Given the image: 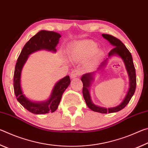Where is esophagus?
<instances>
[{
  "instance_id": "34e87169",
  "label": "esophagus",
  "mask_w": 148,
  "mask_h": 148,
  "mask_svg": "<svg viewBox=\"0 0 148 148\" xmlns=\"http://www.w3.org/2000/svg\"><path fill=\"white\" fill-rule=\"evenodd\" d=\"M79 71L77 70H74L73 71H72L71 73V78H75V77H78L79 76Z\"/></svg>"
}]
</instances>
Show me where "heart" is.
Here are the masks:
<instances>
[{"mask_svg": "<svg viewBox=\"0 0 148 148\" xmlns=\"http://www.w3.org/2000/svg\"><path fill=\"white\" fill-rule=\"evenodd\" d=\"M97 44L96 42L92 40L78 42L74 44V46L71 47L70 49V53L73 57L86 58L93 53L97 48ZM100 54H101L100 51H95L93 57H92L91 61L89 62V66H91L94 63L95 61L100 56Z\"/></svg>", "mask_w": 148, "mask_h": 148, "instance_id": "b5f03b06", "label": "heart"}]
</instances>
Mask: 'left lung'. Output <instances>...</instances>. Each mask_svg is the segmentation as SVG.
<instances>
[{"label":"left lung","instance_id":"left-lung-1","mask_svg":"<svg viewBox=\"0 0 148 148\" xmlns=\"http://www.w3.org/2000/svg\"><path fill=\"white\" fill-rule=\"evenodd\" d=\"M102 36L104 37L105 39H106L108 41L110 42V43L112 45L115 46L111 51L109 52L108 57L114 56V55H117L120 57H121L123 61H124V63L126 66L127 72H128L129 76V89L128 92L125 97L123 101L121 102V104L116 107L112 108H101L99 106H97L95 105L91 99V97H90L89 88L90 86V84L93 77L92 76L94 75V72H91V73H87L82 76L81 77V80L83 83V89H82V92H83L84 98L86 101V104L89 108L94 112H99V113L102 114H107V113H114V112H119L120 110L123 109L124 108L127 106V104L129 103L130 100L131 99L132 97L136 90V71H135L134 65L133 63V61H132V57L131 56V53H130L129 49L127 48L126 46L122 43L121 40L117 39L116 37L110 34H102ZM108 59H106L102 63L100 64V66L98 68V71L100 69H101L102 67H104L107 63V61Z\"/></svg>","mask_w":148,"mask_h":148}]
</instances>
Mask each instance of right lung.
I'll use <instances>...</instances> for the list:
<instances>
[{
	"mask_svg": "<svg viewBox=\"0 0 148 148\" xmlns=\"http://www.w3.org/2000/svg\"><path fill=\"white\" fill-rule=\"evenodd\" d=\"M61 36L59 33L53 31H40L27 42L17 59L14 74V93L17 101L32 114H44L56 111L61 101L62 95L71 84V79L69 76H66L59 80L54 86L51 97L47 101L34 102L27 99L22 92L20 84L22 68L28 56L34 51L40 49H47L56 52V47L59 43Z\"/></svg>",
	"mask_w": 148,
	"mask_h": 148,
	"instance_id": "obj_1",
	"label": "right lung"
}]
</instances>
